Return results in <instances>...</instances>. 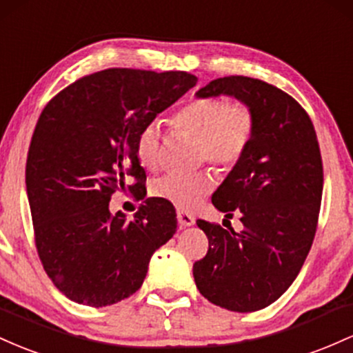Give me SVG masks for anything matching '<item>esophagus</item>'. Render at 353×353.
<instances>
[{
	"label": "esophagus",
	"instance_id": "1",
	"mask_svg": "<svg viewBox=\"0 0 353 353\" xmlns=\"http://www.w3.org/2000/svg\"><path fill=\"white\" fill-rule=\"evenodd\" d=\"M176 219L181 227H192V225H195V219H193V215H190L188 212H183V210H178Z\"/></svg>",
	"mask_w": 353,
	"mask_h": 353
}]
</instances>
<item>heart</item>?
<instances>
[{"mask_svg":"<svg viewBox=\"0 0 353 353\" xmlns=\"http://www.w3.org/2000/svg\"><path fill=\"white\" fill-rule=\"evenodd\" d=\"M173 126L198 138V158L228 168L243 157L250 145L255 120L245 105H232L227 98H198L180 108ZM160 128L157 123L143 126L134 141L140 165L155 170L160 165ZM213 176L205 170L192 173H166L153 183V195L180 210L196 208L212 192Z\"/></svg>","mask_w":353,"mask_h":353,"instance_id":"b5f03b06","label":"heart"}]
</instances>
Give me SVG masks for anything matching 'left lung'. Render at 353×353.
<instances>
[{
	"label": "left lung",
	"mask_w": 353,
	"mask_h": 353,
	"mask_svg": "<svg viewBox=\"0 0 353 353\" xmlns=\"http://www.w3.org/2000/svg\"><path fill=\"white\" fill-rule=\"evenodd\" d=\"M236 98L253 114L250 145L212 203L228 216L240 212L241 232L198 220L208 252L193 265L196 288L232 312L262 310L299 275L316 232L323 166L310 117L290 94L248 77H225L196 98Z\"/></svg>",
	"instance_id": "obj_1"
}]
</instances>
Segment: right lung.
I'll list each match as a JSON object with an SVG mask.
<instances>
[{"mask_svg":"<svg viewBox=\"0 0 353 353\" xmlns=\"http://www.w3.org/2000/svg\"><path fill=\"white\" fill-rule=\"evenodd\" d=\"M195 85L185 71L110 68L59 91L39 114L26 160L34 241L51 282L73 302L106 307L128 299L153 253L175 235L166 200L146 198L132 220L113 215L110 200L126 188L145 198L138 133Z\"/></svg>","mask_w":353,"mask_h":353,"instance_id":"obj_1","label":"right lung"}]
</instances>
